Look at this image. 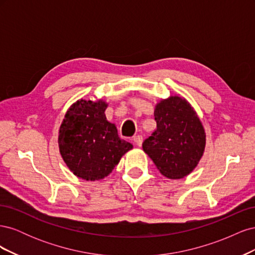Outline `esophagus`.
<instances>
[{
  "label": "esophagus",
  "instance_id": "obj_1",
  "mask_svg": "<svg viewBox=\"0 0 255 255\" xmlns=\"http://www.w3.org/2000/svg\"><path fill=\"white\" fill-rule=\"evenodd\" d=\"M142 140H143V138H142L141 135H137V136H134V137H133V141H134V143H135L137 146H141Z\"/></svg>",
  "mask_w": 255,
  "mask_h": 255
}]
</instances>
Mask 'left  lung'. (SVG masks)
Wrapping results in <instances>:
<instances>
[{
  "mask_svg": "<svg viewBox=\"0 0 255 255\" xmlns=\"http://www.w3.org/2000/svg\"><path fill=\"white\" fill-rule=\"evenodd\" d=\"M156 130L142 143L143 151L168 179L188 175L203 156L206 135L186 99L170 96L155 105Z\"/></svg>",
  "mask_w": 255,
  "mask_h": 255,
  "instance_id": "left-lung-1",
  "label": "left lung"
}]
</instances>
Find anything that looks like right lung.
<instances>
[{
  "instance_id": "right-lung-1",
  "label": "right lung",
  "mask_w": 255,
  "mask_h": 255,
  "mask_svg": "<svg viewBox=\"0 0 255 255\" xmlns=\"http://www.w3.org/2000/svg\"><path fill=\"white\" fill-rule=\"evenodd\" d=\"M103 100H78L67 111L58 132V146L70 171L85 181L109 175L133 144L121 139L106 120Z\"/></svg>"
}]
</instances>
